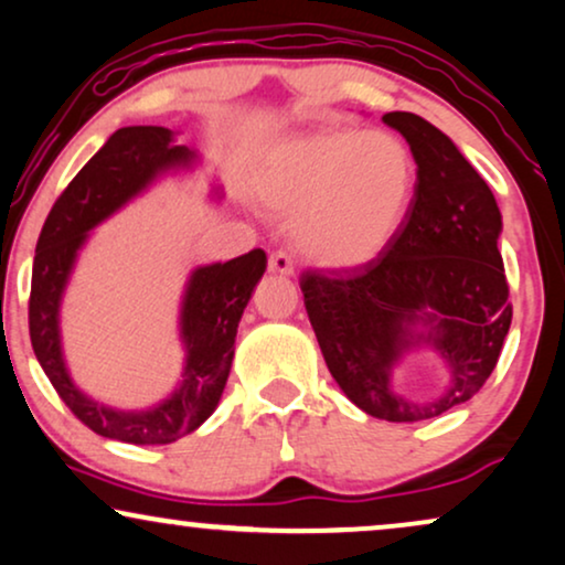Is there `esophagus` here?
I'll return each mask as SVG.
<instances>
[{
    "instance_id": "esophagus-1",
    "label": "esophagus",
    "mask_w": 565,
    "mask_h": 565,
    "mask_svg": "<svg viewBox=\"0 0 565 565\" xmlns=\"http://www.w3.org/2000/svg\"><path fill=\"white\" fill-rule=\"evenodd\" d=\"M268 268L274 270V274L291 276V274H295V260H291V255L287 250H276L268 258Z\"/></svg>"
}]
</instances>
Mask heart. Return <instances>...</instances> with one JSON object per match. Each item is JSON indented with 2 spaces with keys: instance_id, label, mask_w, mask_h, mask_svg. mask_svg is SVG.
Segmentation results:
<instances>
[{
  "instance_id": "1",
  "label": "heart",
  "mask_w": 565,
  "mask_h": 565,
  "mask_svg": "<svg viewBox=\"0 0 565 565\" xmlns=\"http://www.w3.org/2000/svg\"><path fill=\"white\" fill-rule=\"evenodd\" d=\"M418 168L385 129H335L270 149L253 183L263 212L291 222L299 253L326 268L377 258L408 220Z\"/></svg>"
}]
</instances>
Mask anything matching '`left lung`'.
I'll list each match as a JSON object with an SVG mask.
<instances>
[{
    "label": "left lung",
    "instance_id": "1",
    "mask_svg": "<svg viewBox=\"0 0 565 565\" xmlns=\"http://www.w3.org/2000/svg\"><path fill=\"white\" fill-rule=\"evenodd\" d=\"M382 120L418 164L408 220L377 258L356 268L307 270L305 307L343 395L393 424L436 418L486 385L511 326L491 188L447 134L416 113ZM413 352H431L446 385L426 402L394 390Z\"/></svg>",
    "mask_w": 565,
    "mask_h": 565
}]
</instances>
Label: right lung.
Listing matches in <instances>:
<instances>
[{"label": "right lung", "instance_id": "obj_1", "mask_svg": "<svg viewBox=\"0 0 565 565\" xmlns=\"http://www.w3.org/2000/svg\"><path fill=\"white\" fill-rule=\"evenodd\" d=\"M201 162L199 149L178 145V134L164 126H124L58 195L38 237L28 310L35 359L74 416L105 439L139 447L178 441L212 416L227 385L237 326L268 263L260 247L188 274L178 310L183 370L175 387L157 403L118 408L95 401L72 380L64 356V295L93 230L162 178L193 172ZM212 199H224L222 185H212Z\"/></svg>", "mask_w": 565, "mask_h": 565}]
</instances>
